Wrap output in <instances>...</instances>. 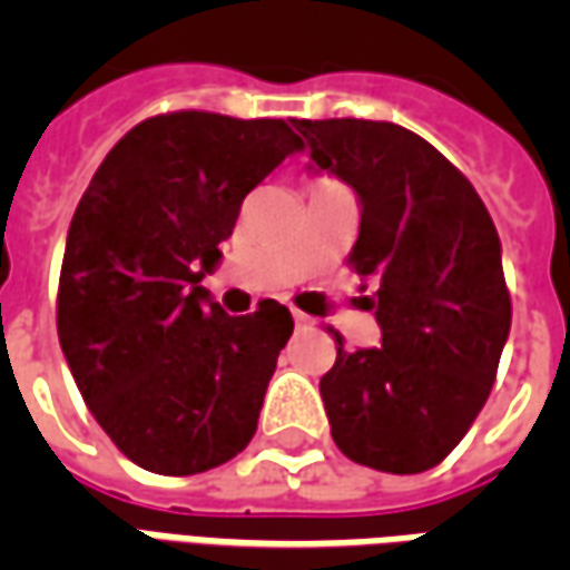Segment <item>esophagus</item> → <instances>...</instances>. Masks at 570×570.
<instances>
[{"label": "esophagus", "instance_id": "esophagus-1", "mask_svg": "<svg viewBox=\"0 0 570 570\" xmlns=\"http://www.w3.org/2000/svg\"><path fill=\"white\" fill-rule=\"evenodd\" d=\"M293 321H296V326H311V317L302 311H293Z\"/></svg>", "mask_w": 570, "mask_h": 570}]
</instances>
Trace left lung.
Returning a JSON list of instances; mask_svg holds the SVG:
<instances>
[{
    "label": "left lung",
    "mask_w": 570,
    "mask_h": 570,
    "mask_svg": "<svg viewBox=\"0 0 570 570\" xmlns=\"http://www.w3.org/2000/svg\"><path fill=\"white\" fill-rule=\"evenodd\" d=\"M314 174L354 188L351 265L375 284L382 345L345 351L321 379L333 440L384 473H421L464 440L510 335L501 237L464 174L391 121L293 118ZM366 289V286H363Z\"/></svg>",
    "instance_id": "1"
}]
</instances>
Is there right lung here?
Listing matches in <instances>:
<instances>
[{
	"mask_svg": "<svg viewBox=\"0 0 570 570\" xmlns=\"http://www.w3.org/2000/svg\"><path fill=\"white\" fill-rule=\"evenodd\" d=\"M296 149L281 118L170 112L128 130L81 195L57 335L97 424L142 470L204 473L256 433L293 314L265 298L232 317L200 281L244 198Z\"/></svg>",
	"mask_w": 570,
	"mask_h": 570,
	"instance_id": "obj_1",
	"label": "right lung"
}]
</instances>
